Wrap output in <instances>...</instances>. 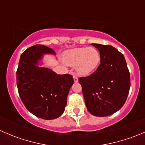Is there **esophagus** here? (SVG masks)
<instances>
[{
    "instance_id": "esophagus-1",
    "label": "esophagus",
    "mask_w": 145,
    "mask_h": 145,
    "mask_svg": "<svg viewBox=\"0 0 145 145\" xmlns=\"http://www.w3.org/2000/svg\"><path fill=\"white\" fill-rule=\"evenodd\" d=\"M73 78H74V82H75V83H77V82L78 81V77L76 76L75 75H74V76H73Z\"/></svg>"
}]
</instances>
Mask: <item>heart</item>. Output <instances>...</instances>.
I'll use <instances>...</instances> for the list:
<instances>
[{
	"instance_id": "obj_1",
	"label": "heart",
	"mask_w": 145,
	"mask_h": 145,
	"mask_svg": "<svg viewBox=\"0 0 145 145\" xmlns=\"http://www.w3.org/2000/svg\"><path fill=\"white\" fill-rule=\"evenodd\" d=\"M64 63L70 67H75L79 75L87 76L98 67L100 54L94 47L76 48L66 51L63 55Z\"/></svg>"
}]
</instances>
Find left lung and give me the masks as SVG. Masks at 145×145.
I'll list each match as a JSON object with an SVG mask.
<instances>
[{"instance_id":"1","label":"left lung","mask_w":145,"mask_h":145,"mask_svg":"<svg viewBox=\"0 0 145 145\" xmlns=\"http://www.w3.org/2000/svg\"><path fill=\"white\" fill-rule=\"evenodd\" d=\"M100 54V64L88 77L78 78L88 112L107 116L125 104L131 87L130 73L123 54L112 45L92 43Z\"/></svg>"}]
</instances>
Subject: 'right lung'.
<instances>
[{"instance_id":"obj_1","label":"right lung","mask_w":145,"mask_h":145,"mask_svg":"<svg viewBox=\"0 0 145 145\" xmlns=\"http://www.w3.org/2000/svg\"><path fill=\"white\" fill-rule=\"evenodd\" d=\"M55 55L43 45L29 48L21 55L17 71L19 95L27 110L37 117L52 120L63 114L74 83L71 75H59L43 67V56Z\"/></svg>"}]
</instances>
